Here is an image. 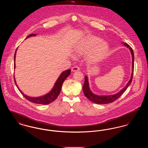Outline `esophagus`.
Here are the masks:
<instances>
[{
	"label": "esophagus",
	"instance_id": "esophagus-1",
	"mask_svg": "<svg viewBox=\"0 0 148 148\" xmlns=\"http://www.w3.org/2000/svg\"><path fill=\"white\" fill-rule=\"evenodd\" d=\"M79 70H80V68H79V66H74V67H73V68H72L71 71H73V72H74V71H79Z\"/></svg>",
	"mask_w": 148,
	"mask_h": 148
}]
</instances>
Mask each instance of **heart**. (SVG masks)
Segmentation results:
<instances>
[{"label":"heart","mask_w":148,"mask_h":148,"mask_svg":"<svg viewBox=\"0 0 148 148\" xmlns=\"http://www.w3.org/2000/svg\"><path fill=\"white\" fill-rule=\"evenodd\" d=\"M109 49V47L106 42L100 40L98 37L89 35L77 43L75 51L79 54H85L92 50L90 60L96 62L104 58Z\"/></svg>","instance_id":"b5f03b06"}]
</instances>
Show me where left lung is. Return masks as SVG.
I'll return each mask as SVG.
<instances>
[{"mask_svg": "<svg viewBox=\"0 0 148 148\" xmlns=\"http://www.w3.org/2000/svg\"><path fill=\"white\" fill-rule=\"evenodd\" d=\"M124 45L129 48V49L131 51V53H132V74L130 80L127 83V85L123 89H121V91H120L119 92H118L114 95H111L99 96V95L93 94L90 91L89 87V83H88V77L86 76H85V77L84 84L83 86V90L84 92L85 96L88 99H89L92 102L96 103V104H105L112 103L115 100H116V99L119 98L120 97L126 90V89L128 88L129 85L131 84L132 79H133V71H134V52H133V49L127 43L125 42L124 44Z\"/></svg>", "mask_w": 148, "mask_h": 148, "instance_id": "1", "label": "left lung"}]
</instances>
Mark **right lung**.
Returning a JSON list of instances; mask_svg holds the SVG:
<instances>
[{"instance_id": "add662e5", "label": "right lung", "mask_w": 148, "mask_h": 148, "mask_svg": "<svg viewBox=\"0 0 148 148\" xmlns=\"http://www.w3.org/2000/svg\"><path fill=\"white\" fill-rule=\"evenodd\" d=\"M36 34H29V35L27 37L28 38L29 36H35ZM16 49L15 50V54H14V68H15V55H16ZM71 69H68L67 71H64L63 72L61 75L59 76V78L58 79V80H56V83L55 84V85L54 86L53 88L52 89V90L49 92L48 94L42 96V97H36V98H33V97H28L25 94H23V92H21V90L19 89V88H18V85L16 84L17 88H18L19 90L21 92V94L23 95V97L27 99V100H28L29 101L34 103L36 104H50V103L53 102V101H54L57 97H58V95L60 94V92L61 91V89L62 87V85L65 79L68 77L70 74H71ZM14 78V82L16 84V82L15 80V77Z\"/></svg>"}]
</instances>
